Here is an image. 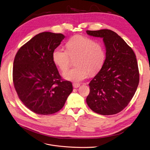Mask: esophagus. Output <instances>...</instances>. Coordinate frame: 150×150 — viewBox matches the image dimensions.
Returning a JSON list of instances; mask_svg holds the SVG:
<instances>
[{
	"mask_svg": "<svg viewBox=\"0 0 150 150\" xmlns=\"http://www.w3.org/2000/svg\"><path fill=\"white\" fill-rule=\"evenodd\" d=\"M80 86V84H78V83H73V87L74 88H78Z\"/></svg>",
	"mask_w": 150,
	"mask_h": 150,
	"instance_id": "34e87169",
	"label": "esophagus"
}]
</instances>
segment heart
Returning <instances> with one entry per match:
<instances>
[{"instance_id":"heart-1","label":"heart","mask_w":150,"mask_h":150,"mask_svg":"<svg viewBox=\"0 0 150 150\" xmlns=\"http://www.w3.org/2000/svg\"><path fill=\"white\" fill-rule=\"evenodd\" d=\"M67 50L56 47L52 52L54 63L61 71L69 67L71 58H75V68L64 72L63 77L69 81L81 82L92 75L97 74L103 67L105 59L103 45L94 40L83 35H75L66 43Z\"/></svg>"}]
</instances>
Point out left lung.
<instances>
[{"instance_id":"8db88e82","label":"left lung","mask_w":150,"mask_h":150,"mask_svg":"<svg viewBox=\"0 0 150 150\" xmlns=\"http://www.w3.org/2000/svg\"><path fill=\"white\" fill-rule=\"evenodd\" d=\"M88 35L103 38L106 53L101 69L89 83L88 106L102 115L121 112L133 97L139 82L137 59L133 49L110 29L86 31Z\"/></svg>"}]
</instances>
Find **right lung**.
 <instances>
[{"mask_svg": "<svg viewBox=\"0 0 150 150\" xmlns=\"http://www.w3.org/2000/svg\"><path fill=\"white\" fill-rule=\"evenodd\" d=\"M65 38L62 34L43 32L19 49L13 63V83L19 99L38 115L55 113L63 107L73 90L64 81L52 59L54 50Z\"/></svg>", "mask_w": 150, "mask_h": 150, "instance_id": "obj_1", "label": "right lung"}]
</instances>
